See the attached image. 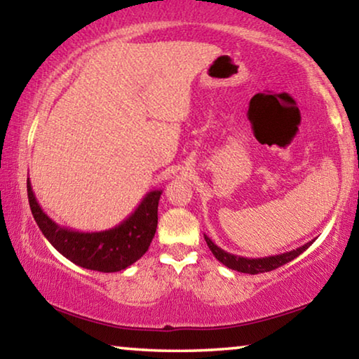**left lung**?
Segmentation results:
<instances>
[{
  "label": "left lung",
  "mask_w": 359,
  "mask_h": 359,
  "mask_svg": "<svg viewBox=\"0 0 359 359\" xmlns=\"http://www.w3.org/2000/svg\"><path fill=\"white\" fill-rule=\"evenodd\" d=\"M205 240H206L208 247H210V250L212 251V255L216 256L217 261H221V263L224 266H227L229 269L243 272V274H261V272L274 271V269H277V267H280L283 264L290 263L292 259H295L297 256H299L303 251H306L309 247H311V243L314 242L313 240V242L304 243L303 247L292 250V251H287V253H282V255L266 256V258H243V256L227 253V251L219 248L217 245L214 243L210 237H208V235H205Z\"/></svg>",
  "instance_id": "1"
}]
</instances>
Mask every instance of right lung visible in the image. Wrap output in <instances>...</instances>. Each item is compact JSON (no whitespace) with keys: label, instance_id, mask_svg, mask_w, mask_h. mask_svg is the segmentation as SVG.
<instances>
[{"label":"right lung","instance_id":"add662e5","mask_svg":"<svg viewBox=\"0 0 359 359\" xmlns=\"http://www.w3.org/2000/svg\"><path fill=\"white\" fill-rule=\"evenodd\" d=\"M163 190H151L119 226L101 232H79L57 226L36 201L30 180L27 195L36 226L48 242L74 264L90 271L117 272L132 266L148 251L158 227V203Z\"/></svg>","mask_w":359,"mask_h":359}]
</instances>
